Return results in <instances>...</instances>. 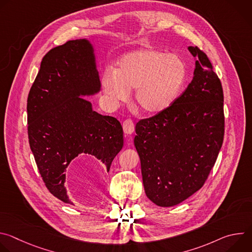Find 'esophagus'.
<instances>
[{"label": "esophagus", "mask_w": 252, "mask_h": 252, "mask_svg": "<svg viewBox=\"0 0 252 252\" xmlns=\"http://www.w3.org/2000/svg\"><path fill=\"white\" fill-rule=\"evenodd\" d=\"M123 127H124V131L126 134H131L134 130V124L130 119H127L124 122L123 124Z\"/></svg>", "instance_id": "34e87169"}]
</instances>
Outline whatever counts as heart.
<instances>
[{
    "instance_id": "1",
    "label": "heart",
    "mask_w": 252,
    "mask_h": 252,
    "mask_svg": "<svg viewBox=\"0 0 252 252\" xmlns=\"http://www.w3.org/2000/svg\"><path fill=\"white\" fill-rule=\"evenodd\" d=\"M188 76L185 61L155 49L125 55L117 70L107 68L101 76L104 93L116 101H126L135 90V102L148 114H158L174 101Z\"/></svg>"
}]
</instances>
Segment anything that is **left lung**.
Returning <instances> with one entry per match:
<instances>
[{
  "mask_svg": "<svg viewBox=\"0 0 252 252\" xmlns=\"http://www.w3.org/2000/svg\"><path fill=\"white\" fill-rule=\"evenodd\" d=\"M196 58L186 91L164 111L135 125L134 146L147 196L173 206L200 189L214 166L224 137L223 91L206 54Z\"/></svg>",
  "mask_w": 252,
  "mask_h": 252,
  "instance_id": "left-lung-1",
  "label": "left lung"
}]
</instances>
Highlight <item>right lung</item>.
Segmentation results:
<instances>
[{
    "mask_svg": "<svg viewBox=\"0 0 252 252\" xmlns=\"http://www.w3.org/2000/svg\"><path fill=\"white\" fill-rule=\"evenodd\" d=\"M99 88L92 46L75 40L45 55L28 95L30 148L45 186L65 203H71L64 188L71 160L89 154L109 171L124 146L121 123L94 112L91 101L81 96Z\"/></svg>",
    "mask_w": 252,
    "mask_h": 252,
    "instance_id": "add662e5",
    "label": "right lung"
}]
</instances>
